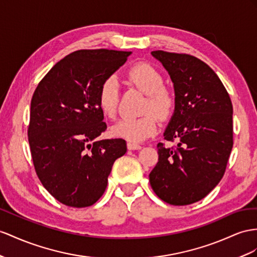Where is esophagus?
<instances>
[{"label": "esophagus", "mask_w": 257, "mask_h": 257, "mask_svg": "<svg viewBox=\"0 0 257 257\" xmlns=\"http://www.w3.org/2000/svg\"><path fill=\"white\" fill-rule=\"evenodd\" d=\"M127 148H128V150H140L142 147L140 146V144H138V143L128 142L127 143Z\"/></svg>", "instance_id": "esophagus-1"}]
</instances>
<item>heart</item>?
<instances>
[{
    "mask_svg": "<svg viewBox=\"0 0 257 257\" xmlns=\"http://www.w3.org/2000/svg\"><path fill=\"white\" fill-rule=\"evenodd\" d=\"M127 82L147 94L142 113L146 114L135 119H121L110 129L117 138L129 142H141L154 136L159 129V119H166L173 114L176 106V95L164 85V78L154 66L148 63H138L126 72ZM119 103V85L115 77H107L97 92V105L102 113L114 118Z\"/></svg>",
    "mask_w": 257,
    "mask_h": 257,
    "instance_id": "heart-1",
    "label": "heart"
}]
</instances>
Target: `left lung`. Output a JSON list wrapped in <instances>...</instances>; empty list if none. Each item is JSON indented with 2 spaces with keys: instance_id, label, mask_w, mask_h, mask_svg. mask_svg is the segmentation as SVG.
<instances>
[{
  "instance_id": "8db88e82",
  "label": "left lung",
  "mask_w": 257,
  "mask_h": 257,
  "mask_svg": "<svg viewBox=\"0 0 257 257\" xmlns=\"http://www.w3.org/2000/svg\"><path fill=\"white\" fill-rule=\"evenodd\" d=\"M172 78L175 113L157 144L159 162L149 175L161 200L189 205L205 197L226 172L233 146L232 103L220 79L207 64L189 54L151 52Z\"/></svg>"
}]
</instances>
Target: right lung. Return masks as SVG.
Here are the masks:
<instances>
[{"label":"right lung","mask_w":257,"mask_h":257,"mask_svg":"<svg viewBox=\"0 0 257 257\" xmlns=\"http://www.w3.org/2000/svg\"><path fill=\"white\" fill-rule=\"evenodd\" d=\"M131 52L79 50L65 56L39 82L31 98L28 141L36 173L65 205L91 206L103 195L126 141H95L106 130L97 92Z\"/></svg>","instance_id":"right-lung-1"}]
</instances>
